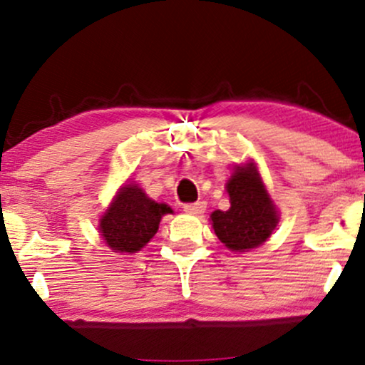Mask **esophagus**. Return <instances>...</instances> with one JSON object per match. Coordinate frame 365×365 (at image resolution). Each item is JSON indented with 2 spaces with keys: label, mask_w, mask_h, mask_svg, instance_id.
Instances as JSON below:
<instances>
[{
  "label": "esophagus",
  "mask_w": 365,
  "mask_h": 365,
  "mask_svg": "<svg viewBox=\"0 0 365 365\" xmlns=\"http://www.w3.org/2000/svg\"><path fill=\"white\" fill-rule=\"evenodd\" d=\"M204 209H206V202L202 201L194 202V204H184V211L187 214H201L204 212Z\"/></svg>",
  "instance_id": "obj_1"
}]
</instances>
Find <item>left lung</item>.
<instances>
[{
  "label": "left lung",
  "mask_w": 365,
  "mask_h": 365,
  "mask_svg": "<svg viewBox=\"0 0 365 365\" xmlns=\"http://www.w3.org/2000/svg\"><path fill=\"white\" fill-rule=\"evenodd\" d=\"M231 207L211 214L212 229L232 252L256 249L271 237L279 222V212L266 191L256 163L234 168L226 182Z\"/></svg>",
  "instance_id": "8db88e82"
}]
</instances>
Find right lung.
<instances>
[{"label": "right lung", "instance_id": "right-lung-1", "mask_svg": "<svg viewBox=\"0 0 365 365\" xmlns=\"http://www.w3.org/2000/svg\"><path fill=\"white\" fill-rule=\"evenodd\" d=\"M168 212H173L168 204L153 201L138 184H124L99 219L98 229L113 252L133 254L151 241Z\"/></svg>", "mask_w": 365, "mask_h": 365}]
</instances>
